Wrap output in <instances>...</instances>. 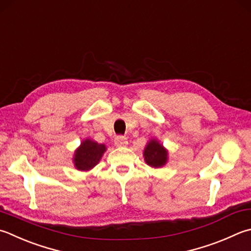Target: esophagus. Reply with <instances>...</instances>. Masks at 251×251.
Segmentation results:
<instances>
[{"label":"esophagus","mask_w":251,"mask_h":251,"mask_svg":"<svg viewBox=\"0 0 251 251\" xmlns=\"http://www.w3.org/2000/svg\"><path fill=\"white\" fill-rule=\"evenodd\" d=\"M115 144L117 146H125L127 144V139L126 136H122V135H118L117 138L115 139Z\"/></svg>","instance_id":"1"}]
</instances>
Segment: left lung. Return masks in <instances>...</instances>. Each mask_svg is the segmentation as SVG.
Returning a JSON list of instances; mask_svg holds the SVG:
<instances>
[{"mask_svg":"<svg viewBox=\"0 0 251 251\" xmlns=\"http://www.w3.org/2000/svg\"><path fill=\"white\" fill-rule=\"evenodd\" d=\"M144 158L148 165L152 167H160L166 163L167 151L160 145L157 141L152 140L149 142L144 150Z\"/></svg>","mask_w":251,"mask_h":251,"instance_id":"left-lung-1","label":"left lung"}]
</instances>
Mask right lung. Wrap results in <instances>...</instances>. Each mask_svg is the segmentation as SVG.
<instances>
[{
    "instance_id": "obj_1",
    "label": "right lung",
    "mask_w": 251,
    "mask_h": 251,
    "mask_svg": "<svg viewBox=\"0 0 251 251\" xmlns=\"http://www.w3.org/2000/svg\"><path fill=\"white\" fill-rule=\"evenodd\" d=\"M106 151V146L98 144L92 140H85L75 152V167L79 170H88L98 164L101 155Z\"/></svg>"
}]
</instances>
